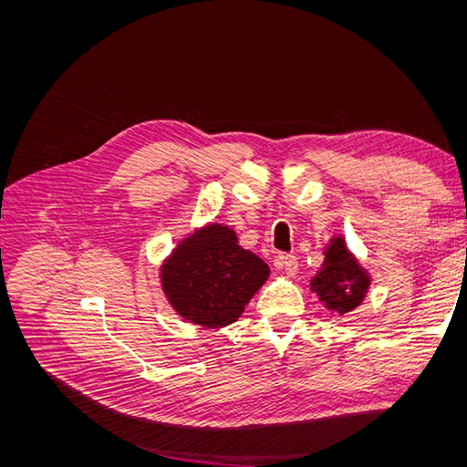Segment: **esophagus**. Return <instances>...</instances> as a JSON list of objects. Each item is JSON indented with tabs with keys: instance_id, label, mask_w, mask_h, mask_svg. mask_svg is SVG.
Returning <instances> with one entry per match:
<instances>
[{
	"instance_id": "obj_1",
	"label": "esophagus",
	"mask_w": 467,
	"mask_h": 467,
	"mask_svg": "<svg viewBox=\"0 0 467 467\" xmlns=\"http://www.w3.org/2000/svg\"><path fill=\"white\" fill-rule=\"evenodd\" d=\"M275 265L278 268H285L286 275H296V273H298V259H296L294 255H290V253H278L276 259H275Z\"/></svg>"
}]
</instances>
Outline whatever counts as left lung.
Masks as SVG:
<instances>
[{"label": "left lung", "mask_w": 467, "mask_h": 467, "mask_svg": "<svg viewBox=\"0 0 467 467\" xmlns=\"http://www.w3.org/2000/svg\"><path fill=\"white\" fill-rule=\"evenodd\" d=\"M370 278L350 255L341 237H335L325 251L319 273L312 278V290L325 307L337 314L352 312L364 300Z\"/></svg>", "instance_id": "obj_1"}]
</instances>
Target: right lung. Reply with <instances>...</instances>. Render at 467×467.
I'll return each mask as SVG.
<instances>
[{"instance_id":"add662e5","label":"right lung","mask_w":467,"mask_h":467,"mask_svg":"<svg viewBox=\"0 0 467 467\" xmlns=\"http://www.w3.org/2000/svg\"><path fill=\"white\" fill-rule=\"evenodd\" d=\"M268 273L263 259L237 245L234 230L210 223L177 245L161 266V285L179 316L218 329L244 314Z\"/></svg>"}]
</instances>
